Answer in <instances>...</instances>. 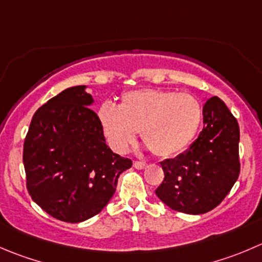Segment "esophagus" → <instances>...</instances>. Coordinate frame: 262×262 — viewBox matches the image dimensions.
I'll return each mask as SVG.
<instances>
[{
	"label": "esophagus",
	"mask_w": 262,
	"mask_h": 262,
	"mask_svg": "<svg viewBox=\"0 0 262 262\" xmlns=\"http://www.w3.org/2000/svg\"><path fill=\"white\" fill-rule=\"evenodd\" d=\"M133 166L136 167V169H138V170H142V169H144V167H146V162H141V161H134V162H133Z\"/></svg>",
	"instance_id": "esophagus-1"
}]
</instances>
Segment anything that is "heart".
<instances>
[{
  "instance_id": "heart-1",
  "label": "heart",
  "mask_w": 262,
  "mask_h": 262,
  "mask_svg": "<svg viewBox=\"0 0 262 262\" xmlns=\"http://www.w3.org/2000/svg\"><path fill=\"white\" fill-rule=\"evenodd\" d=\"M98 119L114 151L125 152L139 132L156 156L171 157L187 148L199 133L204 108L189 93L138 90L124 93L119 107L103 103Z\"/></svg>"
}]
</instances>
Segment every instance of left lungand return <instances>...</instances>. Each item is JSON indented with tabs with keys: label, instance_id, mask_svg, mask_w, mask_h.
Wrapping results in <instances>:
<instances>
[{
	"label": "left lung",
	"instance_id": "left-lung-1",
	"mask_svg": "<svg viewBox=\"0 0 262 262\" xmlns=\"http://www.w3.org/2000/svg\"><path fill=\"white\" fill-rule=\"evenodd\" d=\"M239 126L219 97L204 106V129L184 154L160 162L165 178L156 195L175 211L205 214L217 206L239 175Z\"/></svg>",
	"mask_w": 262,
	"mask_h": 262
}]
</instances>
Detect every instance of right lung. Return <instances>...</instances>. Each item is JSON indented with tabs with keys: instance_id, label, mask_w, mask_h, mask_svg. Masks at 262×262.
I'll use <instances>...</instances> for the list:
<instances>
[{
	"instance_id": "add662e5",
	"label": "right lung",
	"mask_w": 262,
	"mask_h": 262,
	"mask_svg": "<svg viewBox=\"0 0 262 262\" xmlns=\"http://www.w3.org/2000/svg\"><path fill=\"white\" fill-rule=\"evenodd\" d=\"M87 85L68 88L33 115L23 162L33 201L61 222L97 215L114 195L132 160L106 144Z\"/></svg>"
}]
</instances>
